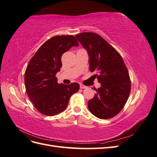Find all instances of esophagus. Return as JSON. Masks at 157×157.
<instances>
[{
	"instance_id": "1",
	"label": "esophagus",
	"mask_w": 157,
	"mask_h": 157,
	"mask_svg": "<svg viewBox=\"0 0 157 157\" xmlns=\"http://www.w3.org/2000/svg\"><path fill=\"white\" fill-rule=\"evenodd\" d=\"M86 87L87 86H84V85H83V84H80V88H81V89H84V88H86Z\"/></svg>"
}]
</instances>
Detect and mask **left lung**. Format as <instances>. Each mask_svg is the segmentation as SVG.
Segmentation results:
<instances>
[{"mask_svg":"<svg viewBox=\"0 0 157 157\" xmlns=\"http://www.w3.org/2000/svg\"><path fill=\"white\" fill-rule=\"evenodd\" d=\"M89 56L90 71L95 72L101 87L88 101L94 116L107 119L116 116L129 97L131 82L126 66L120 54L96 33H82L75 36Z\"/></svg>","mask_w":157,"mask_h":157,"instance_id":"obj_1","label":"left lung"}]
</instances>
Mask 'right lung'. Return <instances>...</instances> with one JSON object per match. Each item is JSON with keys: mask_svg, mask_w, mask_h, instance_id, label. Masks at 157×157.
<instances>
[{"mask_svg": "<svg viewBox=\"0 0 157 157\" xmlns=\"http://www.w3.org/2000/svg\"><path fill=\"white\" fill-rule=\"evenodd\" d=\"M78 46L73 35L55 36L46 41L29 61L25 73V89L35 107L42 115L54 116L67 107L77 92V82L58 84L56 73L62 66L61 56L71 47Z\"/></svg>", "mask_w": 157, "mask_h": 157, "instance_id": "add662e5", "label": "right lung"}]
</instances>
